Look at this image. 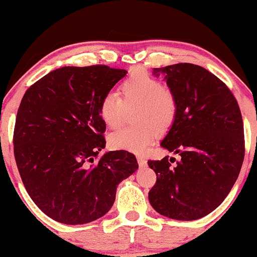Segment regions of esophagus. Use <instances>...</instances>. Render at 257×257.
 <instances>
[{"label":"esophagus","mask_w":257,"mask_h":257,"mask_svg":"<svg viewBox=\"0 0 257 257\" xmlns=\"http://www.w3.org/2000/svg\"><path fill=\"white\" fill-rule=\"evenodd\" d=\"M137 162H139V165H140V167H145V165L147 164V161H146L145 157H141V156H139V157H137Z\"/></svg>","instance_id":"1"}]
</instances>
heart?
<instances>
[{
	"instance_id": "1",
	"label": "heart",
	"mask_w": 257,
	"mask_h": 257,
	"mask_svg": "<svg viewBox=\"0 0 257 257\" xmlns=\"http://www.w3.org/2000/svg\"><path fill=\"white\" fill-rule=\"evenodd\" d=\"M117 93L101 96L98 112L101 121L110 128L120 125L123 103L136 105L134 126L118 128L109 136V145L114 150L143 154L158 134H165L173 127L178 116V96L175 92L157 77L142 68L131 71L120 85Z\"/></svg>"
}]
</instances>
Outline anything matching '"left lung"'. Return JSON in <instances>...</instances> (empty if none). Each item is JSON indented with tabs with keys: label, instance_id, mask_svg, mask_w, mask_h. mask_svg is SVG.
Segmentation results:
<instances>
[{
	"label": "left lung",
	"instance_id": "obj_1",
	"mask_svg": "<svg viewBox=\"0 0 257 257\" xmlns=\"http://www.w3.org/2000/svg\"><path fill=\"white\" fill-rule=\"evenodd\" d=\"M165 74L178 96V116L162 147L181 157L148 161L157 174L148 200L162 216L194 220L207 216L227 197L244 162V125L229 88L206 68L176 63L154 68Z\"/></svg>",
	"mask_w": 257,
	"mask_h": 257
}]
</instances>
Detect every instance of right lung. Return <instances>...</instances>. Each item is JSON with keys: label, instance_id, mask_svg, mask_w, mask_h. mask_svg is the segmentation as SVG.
Here are the masks:
<instances>
[{"label": "right lung", "instance_id": "1", "mask_svg": "<svg viewBox=\"0 0 257 257\" xmlns=\"http://www.w3.org/2000/svg\"><path fill=\"white\" fill-rule=\"evenodd\" d=\"M127 71L105 65L51 71L30 85L19 105L13 145L22 181L46 216L84 224L114 205L117 185L139 169L127 151L105 147L101 96Z\"/></svg>", "mask_w": 257, "mask_h": 257}]
</instances>
